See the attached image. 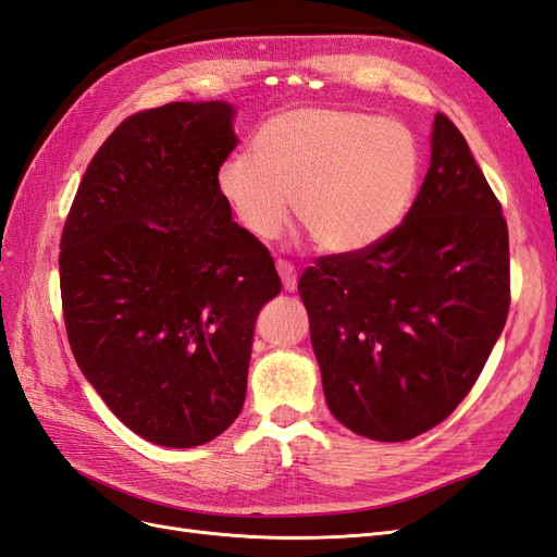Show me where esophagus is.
<instances>
[{
    "label": "esophagus",
    "mask_w": 557,
    "mask_h": 557,
    "mask_svg": "<svg viewBox=\"0 0 557 557\" xmlns=\"http://www.w3.org/2000/svg\"><path fill=\"white\" fill-rule=\"evenodd\" d=\"M277 275L282 280L284 292H294L298 277H296V268L289 261H277Z\"/></svg>",
    "instance_id": "1"
}]
</instances>
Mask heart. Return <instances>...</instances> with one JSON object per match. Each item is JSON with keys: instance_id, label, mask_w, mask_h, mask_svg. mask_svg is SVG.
Masks as SVG:
<instances>
[{"instance_id": "obj_1", "label": "heart", "mask_w": 557, "mask_h": 557, "mask_svg": "<svg viewBox=\"0 0 557 557\" xmlns=\"http://www.w3.org/2000/svg\"><path fill=\"white\" fill-rule=\"evenodd\" d=\"M421 146L407 124L341 108H298L268 120L253 154L219 166V193L245 231L268 242L296 216L315 247L362 253L386 239L414 202Z\"/></svg>"}]
</instances>
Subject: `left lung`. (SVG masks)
<instances>
[{
  "label": "left lung",
  "instance_id": "1",
  "mask_svg": "<svg viewBox=\"0 0 557 557\" xmlns=\"http://www.w3.org/2000/svg\"><path fill=\"white\" fill-rule=\"evenodd\" d=\"M431 166L376 247L320 256L298 280L336 421L405 442L475 386L510 306L508 225L461 132L437 112Z\"/></svg>",
  "mask_w": 557,
  "mask_h": 557
}]
</instances>
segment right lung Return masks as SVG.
Returning a JSON list of instances; mask_svg holds the SVG:
<instances>
[{"label": "right lung", "mask_w": 557, "mask_h": 557, "mask_svg": "<svg viewBox=\"0 0 557 557\" xmlns=\"http://www.w3.org/2000/svg\"><path fill=\"white\" fill-rule=\"evenodd\" d=\"M225 101L126 117L84 171L61 237L82 374L126 428L188 449L245 405L253 322L282 284L233 221L216 174L237 146Z\"/></svg>", "instance_id": "right-lung-1"}]
</instances>
